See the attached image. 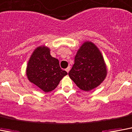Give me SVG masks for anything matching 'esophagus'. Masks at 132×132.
I'll return each instance as SVG.
<instances>
[{
  "instance_id": "esophagus-1",
  "label": "esophagus",
  "mask_w": 132,
  "mask_h": 132,
  "mask_svg": "<svg viewBox=\"0 0 132 132\" xmlns=\"http://www.w3.org/2000/svg\"><path fill=\"white\" fill-rule=\"evenodd\" d=\"M70 69V66H68V68H66V71L67 72H68H68H69Z\"/></svg>"
}]
</instances>
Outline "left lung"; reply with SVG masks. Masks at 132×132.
Returning a JSON list of instances; mask_svg holds the SVG:
<instances>
[{
	"label": "left lung",
	"instance_id": "1",
	"mask_svg": "<svg viewBox=\"0 0 132 132\" xmlns=\"http://www.w3.org/2000/svg\"><path fill=\"white\" fill-rule=\"evenodd\" d=\"M68 75L79 88L86 92L96 88L104 81L106 64L101 51L94 43L85 41L81 45Z\"/></svg>",
	"mask_w": 132,
	"mask_h": 132
}]
</instances>
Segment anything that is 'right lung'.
Masks as SVG:
<instances>
[{
  "label": "right lung",
  "instance_id": "obj_1",
  "mask_svg": "<svg viewBox=\"0 0 132 132\" xmlns=\"http://www.w3.org/2000/svg\"><path fill=\"white\" fill-rule=\"evenodd\" d=\"M28 81L45 93L55 89L64 76L67 75L60 66L57 59L50 54L47 46H39L34 50L26 67Z\"/></svg>",
  "mask_w": 132,
  "mask_h": 132
}]
</instances>
